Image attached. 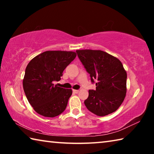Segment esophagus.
Masks as SVG:
<instances>
[{
	"mask_svg": "<svg viewBox=\"0 0 154 154\" xmlns=\"http://www.w3.org/2000/svg\"><path fill=\"white\" fill-rule=\"evenodd\" d=\"M72 92H73L75 94H77L78 92H79V90H72Z\"/></svg>",
	"mask_w": 154,
	"mask_h": 154,
	"instance_id": "34e87169",
	"label": "esophagus"
}]
</instances>
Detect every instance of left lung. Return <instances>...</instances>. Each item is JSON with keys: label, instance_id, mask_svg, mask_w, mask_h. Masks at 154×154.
Returning a JSON list of instances; mask_svg holds the SVG:
<instances>
[{"label": "left lung", "instance_id": "8db88e82", "mask_svg": "<svg viewBox=\"0 0 154 154\" xmlns=\"http://www.w3.org/2000/svg\"><path fill=\"white\" fill-rule=\"evenodd\" d=\"M76 52L90 74L91 82L96 83V89L89 90V96L84 101L85 106L98 116L116 111L126 94L127 74L122 62L101 50L83 49Z\"/></svg>", "mask_w": 154, "mask_h": 154}]
</instances>
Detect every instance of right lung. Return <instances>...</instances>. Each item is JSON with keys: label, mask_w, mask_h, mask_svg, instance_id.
Masks as SVG:
<instances>
[{"label": "right lung", "mask_w": 154, "mask_h": 154, "mask_svg": "<svg viewBox=\"0 0 154 154\" xmlns=\"http://www.w3.org/2000/svg\"><path fill=\"white\" fill-rule=\"evenodd\" d=\"M66 51H47L36 56L27 65L23 88L28 102L36 113L48 118L61 114L72 94L71 89L54 84L62 76L66 67L76 57Z\"/></svg>", "instance_id": "1"}]
</instances>
